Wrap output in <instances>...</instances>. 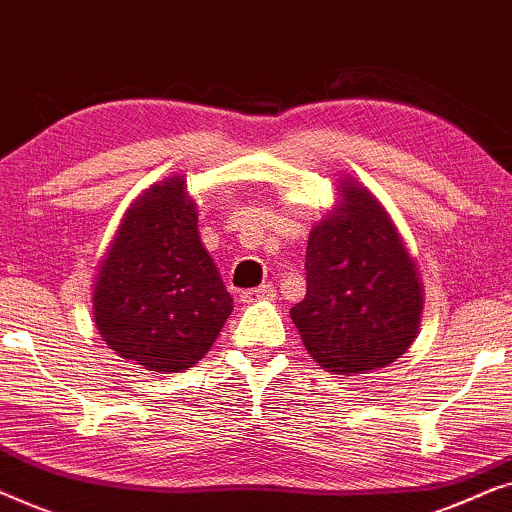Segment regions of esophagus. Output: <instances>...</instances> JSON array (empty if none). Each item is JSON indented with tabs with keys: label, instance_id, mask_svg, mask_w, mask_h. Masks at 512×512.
<instances>
[{
	"label": "esophagus",
	"instance_id": "obj_1",
	"mask_svg": "<svg viewBox=\"0 0 512 512\" xmlns=\"http://www.w3.org/2000/svg\"><path fill=\"white\" fill-rule=\"evenodd\" d=\"M277 289L272 284H263L258 289H247L242 291V300L244 303H256V300H275Z\"/></svg>",
	"mask_w": 512,
	"mask_h": 512
}]
</instances>
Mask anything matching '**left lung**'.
<instances>
[{
    "instance_id": "1",
    "label": "left lung",
    "mask_w": 512,
    "mask_h": 512,
    "mask_svg": "<svg viewBox=\"0 0 512 512\" xmlns=\"http://www.w3.org/2000/svg\"><path fill=\"white\" fill-rule=\"evenodd\" d=\"M312 228L307 293L291 319L305 347L335 375L384 368L415 340L422 284L394 223L359 184Z\"/></svg>"
}]
</instances>
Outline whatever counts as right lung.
<instances>
[{
  "label": "right lung",
  "mask_w": 512,
  "mask_h": 512,
  "mask_svg": "<svg viewBox=\"0 0 512 512\" xmlns=\"http://www.w3.org/2000/svg\"><path fill=\"white\" fill-rule=\"evenodd\" d=\"M93 310L104 342L156 373L191 368L219 338L233 298L202 247L184 179L132 202L97 275Z\"/></svg>",
  "instance_id": "add662e5"
}]
</instances>
